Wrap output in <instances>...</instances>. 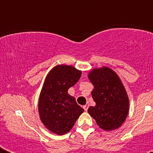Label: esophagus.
Segmentation results:
<instances>
[{
    "label": "esophagus",
    "mask_w": 153,
    "mask_h": 153,
    "mask_svg": "<svg viewBox=\"0 0 153 153\" xmlns=\"http://www.w3.org/2000/svg\"><path fill=\"white\" fill-rule=\"evenodd\" d=\"M83 109L85 111H87V109H88V105H83Z\"/></svg>",
    "instance_id": "34e87169"
}]
</instances>
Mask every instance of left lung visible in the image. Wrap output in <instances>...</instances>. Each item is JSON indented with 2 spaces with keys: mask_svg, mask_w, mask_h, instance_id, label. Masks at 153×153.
Segmentation results:
<instances>
[{
  "mask_svg": "<svg viewBox=\"0 0 153 153\" xmlns=\"http://www.w3.org/2000/svg\"><path fill=\"white\" fill-rule=\"evenodd\" d=\"M88 78L94 86L91 95L96 103L88 113L104 130L119 128L128 113V98L121 79L106 67L92 70Z\"/></svg>",
  "mask_w": 153,
  "mask_h": 153,
  "instance_id": "8db88e82",
  "label": "left lung"
}]
</instances>
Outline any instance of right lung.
<instances>
[{"label": "right lung", "instance_id": "obj_1", "mask_svg": "<svg viewBox=\"0 0 153 153\" xmlns=\"http://www.w3.org/2000/svg\"><path fill=\"white\" fill-rule=\"evenodd\" d=\"M81 74L74 67L58 65L46 77L39 95V117L44 126L58 135L68 133L84 111L67 93Z\"/></svg>", "mask_w": 153, "mask_h": 153}]
</instances>
